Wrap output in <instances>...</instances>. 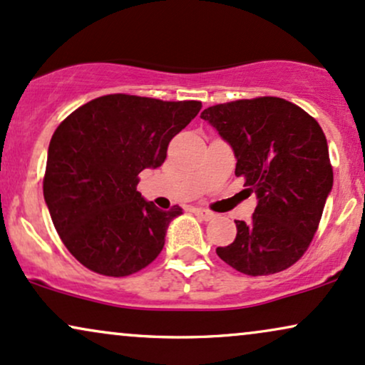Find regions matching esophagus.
<instances>
[{
    "label": "esophagus",
    "mask_w": 365,
    "mask_h": 365,
    "mask_svg": "<svg viewBox=\"0 0 365 365\" xmlns=\"http://www.w3.org/2000/svg\"><path fill=\"white\" fill-rule=\"evenodd\" d=\"M194 210V214L195 216H199L202 221H210V219H214V214L210 212V210H207V209H202V207H194L192 209Z\"/></svg>",
    "instance_id": "1"
}]
</instances>
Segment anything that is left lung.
I'll list each match as a JSON object with an SVG mask.
<instances>
[{"label": "left lung", "mask_w": 365, "mask_h": 365, "mask_svg": "<svg viewBox=\"0 0 365 365\" xmlns=\"http://www.w3.org/2000/svg\"><path fill=\"white\" fill-rule=\"evenodd\" d=\"M200 118L230 144L235 175L258 200L252 221H235L236 238L219 258L253 277L289 269L308 250L333 187L322 127L277 96L214 105Z\"/></svg>", "instance_id": "1"}]
</instances>
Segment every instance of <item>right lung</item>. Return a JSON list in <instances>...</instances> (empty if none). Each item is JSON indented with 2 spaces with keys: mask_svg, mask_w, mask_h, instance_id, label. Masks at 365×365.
I'll return each mask as SVG.
<instances>
[{
  "mask_svg": "<svg viewBox=\"0 0 365 365\" xmlns=\"http://www.w3.org/2000/svg\"><path fill=\"white\" fill-rule=\"evenodd\" d=\"M200 108L194 100L105 95L57 127L43 199L64 247L86 269L125 277L161 253L170 222L183 210L158 209L138 192V177L165 163L170 140Z\"/></svg>",
  "mask_w": 365,
  "mask_h": 365,
  "instance_id": "right-lung-1",
  "label": "right lung"
}]
</instances>
